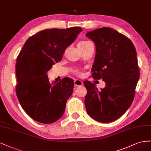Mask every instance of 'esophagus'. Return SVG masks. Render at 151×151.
Wrapping results in <instances>:
<instances>
[{"instance_id": "esophagus-1", "label": "esophagus", "mask_w": 151, "mask_h": 151, "mask_svg": "<svg viewBox=\"0 0 151 151\" xmlns=\"http://www.w3.org/2000/svg\"><path fill=\"white\" fill-rule=\"evenodd\" d=\"M74 83H75V85L76 86H82L83 84V81H81V80H75Z\"/></svg>"}]
</instances>
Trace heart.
<instances>
[{
  "label": "heart",
  "instance_id": "heart-1",
  "mask_svg": "<svg viewBox=\"0 0 151 151\" xmlns=\"http://www.w3.org/2000/svg\"><path fill=\"white\" fill-rule=\"evenodd\" d=\"M90 43H91V42L88 41H81L78 44V47L79 48H83L85 47H86L87 45H88ZM74 73L76 74H77L78 75H81V72L80 71V70H78V69H75L73 70Z\"/></svg>",
  "mask_w": 151,
  "mask_h": 151
}]
</instances>
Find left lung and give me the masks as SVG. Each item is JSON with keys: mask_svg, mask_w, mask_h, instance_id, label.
Here are the masks:
<instances>
[{"mask_svg": "<svg viewBox=\"0 0 151 151\" xmlns=\"http://www.w3.org/2000/svg\"><path fill=\"white\" fill-rule=\"evenodd\" d=\"M96 46L92 77L106 83L99 91L89 81L83 82L86 112L102 123L113 122L132 104L139 78L137 52L132 42L110 27H102L86 35Z\"/></svg>", "mask_w": 151, "mask_h": 151, "instance_id": "8db88e82", "label": "left lung"}]
</instances>
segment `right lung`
Returning <instances> with one entry per match:
<instances>
[{
	"label": "right lung",
	"mask_w": 151,
	"mask_h": 151,
	"mask_svg": "<svg viewBox=\"0 0 151 151\" xmlns=\"http://www.w3.org/2000/svg\"><path fill=\"white\" fill-rule=\"evenodd\" d=\"M81 31L79 27L41 31L27 39L19 52L16 66V95L33 120L51 124L64 114L74 81L66 77L50 83L47 72L61 61L65 50Z\"/></svg>",
	"instance_id": "1"
}]
</instances>
